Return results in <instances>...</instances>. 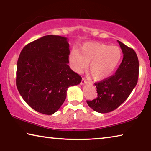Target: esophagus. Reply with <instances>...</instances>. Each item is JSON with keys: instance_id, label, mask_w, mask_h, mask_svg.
Masks as SVG:
<instances>
[{"instance_id": "1", "label": "esophagus", "mask_w": 151, "mask_h": 151, "mask_svg": "<svg viewBox=\"0 0 151 151\" xmlns=\"http://www.w3.org/2000/svg\"><path fill=\"white\" fill-rule=\"evenodd\" d=\"M87 83H88L87 81H86V79H85L84 78H82V81H81V85H84V84H86Z\"/></svg>"}]
</instances>
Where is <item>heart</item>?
<instances>
[{
	"label": "heart",
	"mask_w": 151,
	"mask_h": 151,
	"mask_svg": "<svg viewBox=\"0 0 151 151\" xmlns=\"http://www.w3.org/2000/svg\"><path fill=\"white\" fill-rule=\"evenodd\" d=\"M122 52L117 46L101 43H86L77 50H73L68 59L74 70L82 73L89 63L88 72L96 81H103L112 75L119 66Z\"/></svg>",
	"instance_id": "obj_1"
}]
</instances>
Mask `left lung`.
<instances>
[{
  "label": "left lung",
  "instance_id": "obj_1",
  "mask_svg": "<svg viewBox=\"0 0 151 151\" xmlns=\"http://www.w3.org/2000/svg\"><path fill=\"white\" fill-rule=\"evenodd\" d=\"M122 50L123 58L115 75L95 83L96 98L87 100L88 105L98 113H108L127 100L135 87L139 76V60L133 49L117 40Z\"/></svg>",
  "mask_w": 151,
  "mask_h": 151
}]
</instances>
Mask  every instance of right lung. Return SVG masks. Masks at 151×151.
Returning <instances> with one entry per match:
<instances>
[{
    "label": "right lung",
    "instance_id": "1",
    "mask_svg": "<svg viewBox=\"0 0 151 151\" xmlns=\"http://www.w3.org/2000/svg\"><path fill=\"white\" fill-rule=\"evenodd\" d=\"M67 37L48 35L28 43L17 63L16 86L24 100L37 112L52 115L67 97L68 88L82 78L70 69Z\"/></svg>",
    "mask_w": 151,
    "mask_h": 151
}]
</instances>
